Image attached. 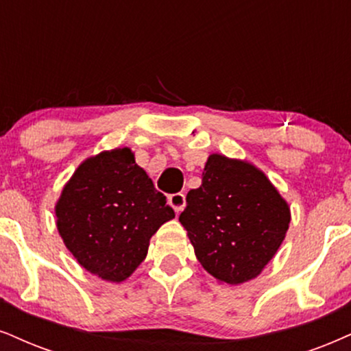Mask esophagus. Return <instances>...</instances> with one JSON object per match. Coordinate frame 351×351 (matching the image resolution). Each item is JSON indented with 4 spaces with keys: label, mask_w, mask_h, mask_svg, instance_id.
<instances>
[{
    "label": "esophagus",
    "mask_w": 351,
    "mask_h": 351,
    "mask_svg": "<svg viewBox=\"0 0 351 351\" xmlns=\"http://www.w3.org/2000/svg\"><path fill=\"white\" fill-rule=\"evenodd\" d=\"M167 202H169V205L172 206V208H174V211L177 215L180 213V211H182L184 208H185V195L184 193H172V195H169L167 197Z\"/></svg>",
    "instance_id": "34e87169"
}]
</instances>
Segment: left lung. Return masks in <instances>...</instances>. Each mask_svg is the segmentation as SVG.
<instances>
[{
	"label": "left lung",
	"instance_id": "left-lung-1",
	"mask_svg": "<svg viewBox=\"0 0 351 351\" xmlns=\"http://www.w3.org/2000/svg\"><path fill=\"white\" fill-rule=\"evenodd\" d=\"M185 200L179 221L198 262L229 285L261 275L291 221L288 203L261 169L223 154L210 156L202 185Z\"/></svg>",
	"mask_w": 351,
	"mask_h": 351
}]
</instances>
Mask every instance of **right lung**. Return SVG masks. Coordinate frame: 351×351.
<instances>
[{"label": "right lung", "mask_w": 351, "mask_h": 351, "mask_svg": "<svg viewBox=\"0 0 351 351\" xmlns=\"http://www.w3.org/2000/svg\"><path fill=\"white\" fill-rule=\"evenodd\" d=\"M56 228L77 263L106 281L127 280L151 236L176 216L130 148L80 164L55 206Z\"/></svg>", "instance_id": "right-lung-1"}]
</instances>
